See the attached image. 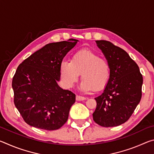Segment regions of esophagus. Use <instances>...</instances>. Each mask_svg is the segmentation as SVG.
Listing matches in <instances>:
<instances>
[{"label":"esophagus","mask_w":154,"mask_h":154,"mask_svg":"<svg viewBox=\"0 0 154 154\" xmlns=\"http://www.w3.org/2000/svg\"><path fill=\"white\" fill-rule=\"evenodd\" d=\"M86 99V98L84 97V96H79V95H77L76 96V100H79V101H82V100H84Z\"/></svg>","instance_id":"esophagus-1"}]
</instances>
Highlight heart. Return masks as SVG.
I'll return each mask as SVG.
<instances>
[{
	"label": "heart",
	"instance_id": "1",
	"mask_svg": "<svg viewBox=\"0 0 154 154\" xmlns=\"http://www.w3.org/2000/svg\"><path fill=\"white\" fill-rule=\"evenodd\" d=\"M60 75L65 85L71 87L81 74V88L84 91L104 89L110 78V66L106 59L90 50H80L72 56L71 61L62 62Z\"/></svg>",
	"mask_w": 154,
	"mask_h": 154
}]
</instances>
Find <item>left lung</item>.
Listing matches in <instances>:
<instances>
[{
  "mask_svg": "<svg viewBox=\"0 0 154 154\" xmlns=\"http://www.w3.org/2000/svg\"><path fill=\"white\" fill-rule=\"evenodd\" d=\"M110 66V78L101 95L95 98L93 119L103 127H114L129 119L142 96L143 76L128 54L110 41H96Z\"/></svg>",
  "mask_w": 154,
  "mask_h": 154,
  "instance_id": "obj_1",
  "label": "left lung"
}]
</instances>
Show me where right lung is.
Listing matches in <instances>:
<instances>
[{
  "label": "right lung",
  "instance_id": "obj_1",
  "mask_svg": "<svg viewBox=\"0 0 154 154\" xmlns=\"http://www.w3.org/2000/svg\"><path fill=\"white\" fill-rule=\"evenodd\" d=\"M77 40L47 44L25 59L13 77L14 104L26 123L55 130L66 123L75 94L58 86L60 64Z\"/></svg>",
  "mask_w": 154,
  "mask_h": 154
}]
</instances>
